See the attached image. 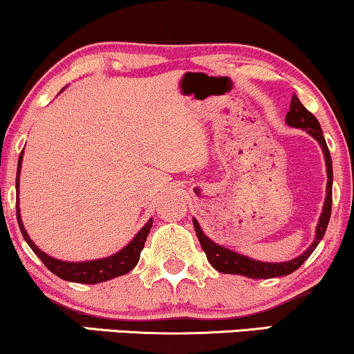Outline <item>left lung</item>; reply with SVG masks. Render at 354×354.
Here are the masks:
<instances>
[{"label": "left lung", "instance_id": "obj_1", "mask_svg": "<svg viewBox=\"0 0 354 354\" xmlns=\"http://www.w3.org/2000/svg\"><path fill=\"white\" fill-rule=\"evenodd\" d=\"M286 123L293 128H301L308 135H311L318 141L321 148H323V154L324 160H326V173H328V186H326V200H324V206H323V213H321L318 228H316V238L313 241V245L308 248L306 251L298 258L291 259V261L286 263H261L256 261V259H250L246 256H241L234 251L228 250V248H223L216 245L214 241L206 236L203 233L200 225H198L196 219H193L194 230H196L198 239H200V245L203 248V251L206 253V258L211 263V266L214 270H218L219 273H226V274H243L248 276V278L253 279H259V278H274V276H284L290 274L293 271L298 270L299 266L310 258L315 248L318 246V243L323 239L324 233H326L328 223H330V216H331V201H333V163H331V154L330 149H328L326 141H324L323 131H321V126L318 123L313 113L308 111L306 108L303 106L301 101L298 100V96H293L291 98V104H290V111L286 115Z\"/></svg>", "mask_w": 354, "mask_h": 354}]
</instances>
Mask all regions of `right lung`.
I'll return each instance as SVG.
<instances>
[{
	"mask_svg": "<svg viewBox=\"0 0 354 354\" xmlns=\"http://www.w3.org/2000/svg\"><path fill=\"white\" fill-rule=\"evenodd\" d=\"M21 160H23V151L19 154L18 160V171H16V189L19 186V169H21ZM16 218H18L19 230L24 241L30 245L31 250L35 251V254L38 256L43 261V265L51 271L53 274H56L61 279H66V281L73 283H84V284H95L101 281H108L111 278H118V276H123L133 270L140 261L141 250L145 248V241L148 238L149 230L153 226V219L149 218L148 223L140 230V233L129 241V245L123 248L120 253L108 256V258L96 259V261H84V263H68V261H59V259L51 258V256L44 254L38 246L31 241L30 236L26 234V230L23 228L21 216H19V208L18 201H16Z\"/></svg>",
	"mask_w": 354,
	"mask_h": 354,
	"instance_id": "right-lung-1",
	"label": "right lung"
}]
</instances>
